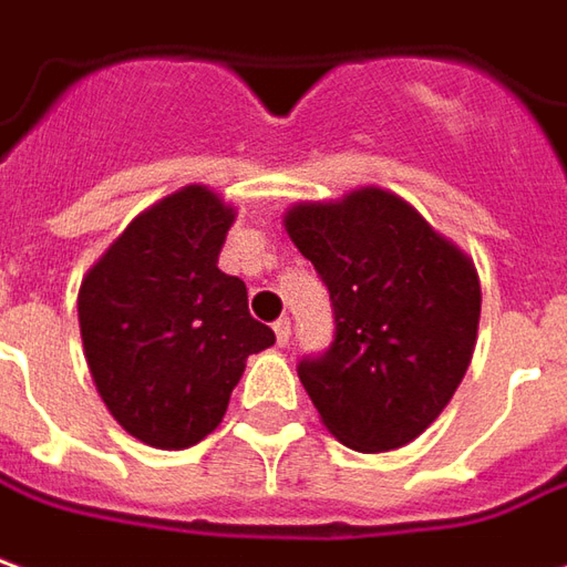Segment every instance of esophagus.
Returning <instances> with one entry per match:
<instances>
[{"label": "esophagus", "instance_id": "1", "mask_svg": "<svg viewBox=\"0 0 567 567\" xmlns=\"http://www.w3.org/2000/svg\"><path fill=\"white\" fill-rule=\"evenodd\" d=\"M272 331H276V340H279V347H285V343L291 340V322H288V319H279V322L272 324Z\"/></svg>", "mask_w": 567, "mask_h": 567}]
</instances>
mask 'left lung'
<instances>
[{
  "instance_id": "1",
  "label": "left lung",
  "mask_w": 567,
  "mask_h": 567,
  "mask_svg": "<svg viewBox=\"0 0 567 567\" xmlns=\"http://www.w3.org/2000/svg\"><path fill=\"white\" fill-rule=\"evenodd\" d=\"M285 229L334 303V343L297 365L324 430L352 451L402 449L449 405L476 350L473 257L383 187L297 202Z\"/></svg>"
}]
</instances>
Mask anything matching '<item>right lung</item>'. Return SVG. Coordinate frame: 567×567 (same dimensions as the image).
<instances>
[{"label": "right lung", "instance_id": "1", "mask_svg": "<svg viewBox=\"0 0 567 567\" xmlns=\"http://www.w3.org/2000/svg\"><path fill=\"white\" fill-rule=\"evenodd\" d=\"M236 208L189 184L134 217L79 285L91 380L113 421L150 449L215 433L251 352L276 343L243 279L217 270Z\"/></svg>", "mask_w": 567, "mask_h": 567}]
</instances>
